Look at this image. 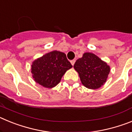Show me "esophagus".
Returning <instances> with one entry per match:
<instances>
[{
    "label": "esophagus",
    "instance_id": "1",
    "mask_svg": "<svg viewBox=\"0 0 132 132\" xmlns=\"http://www.w3.org/2000/svg\"><path fill=\"white\" fill-rule=\"evenodd\" d=\"M75 63V59H73V60L71 61V65H73H73H74Z\"/></svg>",
    "mask_w": 132,
    "mask_h": 132
}]
</instances>
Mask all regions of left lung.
<instances>
[{
  "label": "left lung",
  "mask_w": 132,
  "mask_h": 132,
  "mask_svg": "<svg viewBox=\"0 0 132 132\" xmlns=\"http://www.w3.org/2000/svg\"><path fill=\"white\" fill-rule=\"evenodd\" d=\"M73 67L79 73L81 83L89 89H97L104 85L110 71L106 62L90 52L83 53Z\"/></svg>",
  "instance_id": "8db88e82"
}]
</instances>
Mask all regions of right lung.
<instances>
[{
  "mask_svg": "<svg viewBox=\"0 0 132 132\" xmlns=\"http://www.w3.org/2000/svg\"><path fill=\"white\" fill-rule=\"evenodd\" d=\"M72 67L65 53L55 50L35 59L31 73L36 83L52 88L60 82L63 75Z\"/></svg>",
  "mask_w": 132,
  "mask_h": 132,
  "instance_id": "right-lung-1",
  "label": "right lung"
}]
</instances>
